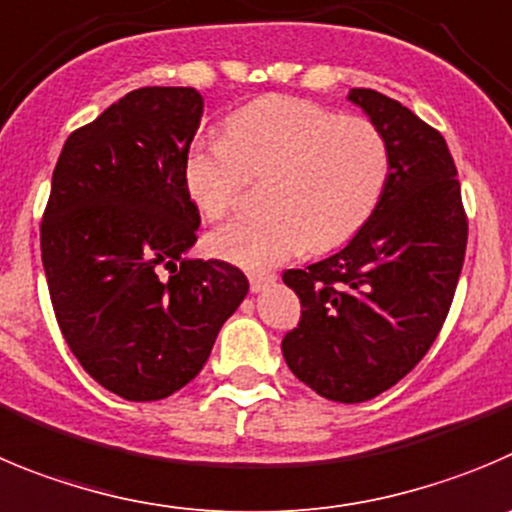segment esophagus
<instances>
[{
	"instance_id": "esophagus-1",
	"label": "esophagus",
	"mask_w": 512,
	"mask_h": 512,
	"mask_svg": "<svg viewBox=\"0 0 512 512\" xmlns=\"http://www.w3.org/2000/svg\"><path fill=\"white\" fill-rule=\"evenodd\" d=\"M278 280V275L270 270H260V272H250V288L252 293H260V290H265L267 285L275 283Z\"/></svg>"
}]
</instances>
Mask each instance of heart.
Segmentation results:
<instances>
[{"label":"heart","instance_id":"b5f03b06","mask_svg":"<svg viewBox=\"0 0 512 512\" xmlns=\"http://www.w3.org/2000/svg\"><path fill=\"white\" fill-rule=\"evenodd\" d=\"M389 143L374 121L338 116L310 100H252L224 121V138L194 141L184 184L207 219H224L247 176H267V212L214 229L207 250L232 265H278L305 245L321 252L351 240L374 214L389 179Z\"/></svg>","mask_w":512,"mask_h":512}]
</instances>
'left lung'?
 Listing matches in <instances>:
<instances>
[{"instance_id": "obj_1", "label": "left lung", "mask_w": 512, "mask_h": 512, "mask_svg": "<svg viewBox=\"0 0 512 512\" xmlns=\"http://www.w3.org/2000/svg\"><path fill=\"white\" fill-rule=\"evenodd\" d=\"M389 143V179L369 222L336 255L283 280L300 323L283 338L290 371L341 404L379 396L424 358L444 326L467 250L455 161L407 105L353 88Z\"/></svg>"}]
</instances>
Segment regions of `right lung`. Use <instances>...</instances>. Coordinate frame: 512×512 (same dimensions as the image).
I'll use <instances>...</instances> for the list:
<instances>
[{
  "label": "right lung",
  "mask_w": 512,
  "mask_h": 512,
  "mask_svg": "<svg viewBox=\"0 0 512 512\" xmlns=\"http://www.w3.org/2000/svg\"><path fill=\"white\" fill-rule=\"evenodd\" d=\"M202 111L194 88L131 90L70 133L52 171L40 247L57 326L128 401L189 384L250 290L240 267L186 257L202 219L184 159Z\"/></svg>",
  "instance_id": "obj_1"
}]
</instances>
